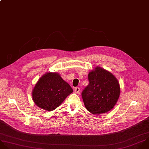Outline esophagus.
<instances>
[{
	"label": "esophagus",
	"mask_w": 149,
	"mask_h": 149,
	"mask_svg": "<svg viewBox=\"0 0 149 149\" xmlns=\"http://www.w3.org/2000/svg\"><path fill=\"white\" fill-rule=\"evenodd\" d=\"M80 91H81V89H80L79 88H78V87H77V88L75 89V93H79Z\"/></svg>",
	"instance_id": "34e87169"
}]
</instances>
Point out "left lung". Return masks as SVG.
<instances>
[{"label":"left lung","instance_id":"obj_1","mask_svg":"<svg viewBox=\"0 0 149 149\" xmlns=\"http://www.w3.org/2000/svg\"><path fill=\"white\" fill-rule=\"evenodd\" d=\"M89 85L82 92L86 109L91 113L100 115L111 111L120 96L119 82L111 72L96 67L88 74Z\"/></svg>","mask_w":149,"mask_h":149}]
</instances>
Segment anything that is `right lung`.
Returning <instances> with one entry per match:
<instances>
[{
  "label": "right lung",
  "instance_id": "1",
  "mask_svg": "<svg viewBox=\"0 0 149 149\" xmlns=\"http://www.w3.org/2000/svg\"><path fill=\"white\" fill-rule=\"evenodd\" d=\"M73 90L58 72H48L40 78L32 91L34 104L40 108L52 111L58 108Z\"/></svg>",
  "mask_w": 149,
  "mask_h": 149
}]
</instances>
